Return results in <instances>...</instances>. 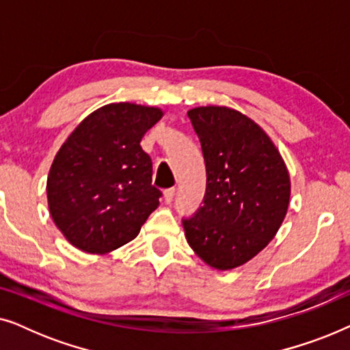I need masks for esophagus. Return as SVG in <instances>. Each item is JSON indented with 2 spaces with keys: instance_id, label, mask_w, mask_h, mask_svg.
I'll return each mask as SVG.
<instances>
[{
  "instance_id": "1",
  "label": "esophagus",
  "mask_w": 350,
  "mask_h": 350,
  "mask_svg": "<svg viewBox=\"0 0 350 350\" xmlns=\"http://www.w3.org/2000/svg\"><path fill=\"white\" fill-rule=\"evenodd\" d=\"M174 198H175V189H174V188L164 191V200H165V204H172V202H174Z\"/></svg>"
}]
</instances>
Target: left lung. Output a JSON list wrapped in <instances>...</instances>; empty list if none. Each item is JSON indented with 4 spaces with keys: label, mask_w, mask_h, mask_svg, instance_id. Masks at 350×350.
I'll use <instances>...</instances> for the list:
<instances>
[{
    "label": "left lung",
    "mask_w": 350,
    "mask_h": 350,
    "mask_svg": "<svg viewBox=\"0 0 350 350\" xmlns=\"http://www.w3.org/2000/svg\"><path fill=\"white\" fill-rule=\"evenodd\" d=\"M202 146L207 189L204 205L183 219L189 247L205 265L229 271L255 258L284 223L291 183L269 135L237 109L188 111Z\"/></svg>",
    "instance_id": "1"
}]
</instances>
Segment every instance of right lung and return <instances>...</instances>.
Instances as JSON below:
<instances>
[{
    "mask_svg": "<svg viewBox=\"0 0 350 350\" xmlns=\"http://www.w3.org/2000/svg\"><path fill=\"white\" fill-rule=\"evenodd\" d=\"M162 116L157 107L105 105L60 146L47 176V204L71 245L103 255L138 236L161 198L140 142Z\"/></svg>",
    "mask_w": 350,
    "mask_h": 350,
    "instance_id": "add662e5",
    "label": "right lung"
}]
</instances>
